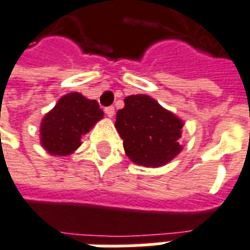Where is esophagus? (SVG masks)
Wrapping results in <instances>:
<instances>
[{
    "label": "esophagus",
    "instance_id": "esophagus-1",
    "mask_svg": "<svg viewBox=\"0 0 250 250\" xmlns=\"http://www.w3.org/2000/svg\"><path fill=\"white\" fill-rule=\"evenodd\" d=\"M104 112H105V115H107L108 118H113V115H115V108L107 107L104 109Z\"/></svg>",
    "mask_w": 250,
    "mask_h": 250
}]
</instances>
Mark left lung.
Returning a JSON list of instances; mask_svg holds the SVG:
<instances>
[{"label": "left lung", "mask_w": 250, "mask_h": 250, "mask_svg": "<svg viewBox=\"0 0 250 250\" xmlns=\"http://www.w3.org/2000/svg\"><path fill=\"white\" fill-rule=\"evenodd\" d=\"M183 125L179 116L147 95L127 96L115 122L125 155L147 167H164L179 155Z\"/></svg>", "instance_id": "left-lung-1"}]
</instances>
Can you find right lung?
<instances>
[{
  "label": "right lung",
  "mask_w": 250,
  "mask_h": 250,
  "mask_svg": "<svg viewBox=\"0 0 250 250\" xmlns=\"http://www.w3.org/2000/svg\"><path fill=\"white\" fill-rule=\"evenodd\" d=\"M99 103L78 92L62 96L40 123V145L48 154L70 155L81 146V138L103 119Z\"/></svg>",
  "instance_id": "add662e5"
}]
</instances>
